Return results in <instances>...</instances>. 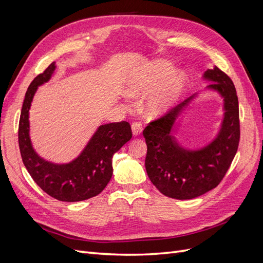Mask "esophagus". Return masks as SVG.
Instances as JSON below:
<instances>
[{"label":"esophagus","instance_id":"34e87169","mask_svg":"<svg viewBox=\"0 0 263 263\" xmlns=\"http://www.w3.org/2000/svg\"><path fill=\"white\" fill-rule=\"evenodd\" d=\"M132 132H133L134 136H139V135H140L141 132H142L141 124L138 123V122L133 123V124H132Z\"/></svg>","mask_w":263,"mask_h":263}]
</instances>
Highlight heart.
Wrapping results in <instances>:
<instances>
[{
    "label": "heart",
    "instance_id": "heart-1",
    "mask_svg": "<svg viewBox=\"0 0 263 263\" xmlns=\"http://www.w3.org/2000/svg\"><path fill=\"white\" fill-rule=\"evenodd\" d=\"M174 66L168 60L160 59L145 74L132 81L128 94L132 97H144L146 112L151 117H158L169 112L184 93L187 77L184 71H173Z\"/></svg>",
    "mask_w": 263,
    "mask_h": 263
}]
</instances>
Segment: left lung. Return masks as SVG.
I'll return each instance as SVG.
<instances>
[{
    "label": "left lung",
    "mask_w": 263,
    "mask_h": 263,
    "mask_svg": "<svg viewBox=\"0 0 263 263\" xmlns=\"http://www.w3.org/2000/svg\"><path fill=\"white\" fill-rule=\"evenodd\" d=\"M203 80L212 82L206 90L220 95L224 109L220 128L208 145L189 149L176 138L180 117L198 93L151 122L142 133L147 144L145 165L150 181L163 195L177 200H191L216 187L232 164L239 144V107L232 79L215 66L205 71Z\"/></svg>",
    "instance_id": "left-lung-1"
}]
</instances>
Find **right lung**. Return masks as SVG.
<instances>
[{"label": "right lung", "mask_w": 263, "mask_h": 263, "mask_svg": "<svg viewBox=\"0 0 263 263\" xmlns=\"http://www.w3.org/2000/svg\"><path fill=\"white\" fill-rule=\"evenodd\" d=\"M55 62L38 74L28 86L23 103L18 144L24 165L44 192L62 202H80L97 196L105 189L113 174V156L132 138L127 122L98 127L77 158L68 163H53L39 156L29 136V109L38 86L48 82Z\"/></svg>", "instance_id": "right-lung-1"}]
</instances>
